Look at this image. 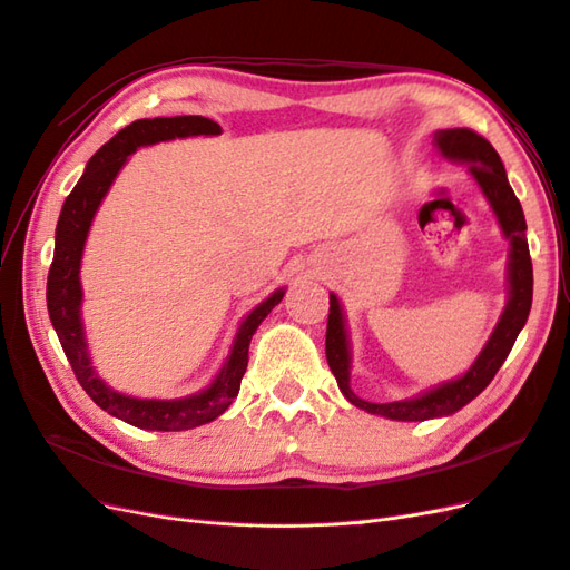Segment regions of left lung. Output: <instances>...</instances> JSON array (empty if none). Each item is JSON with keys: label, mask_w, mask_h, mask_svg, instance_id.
<instances>
[{"label": "left lung", "mask_w": 570, "mask_h": 570, "mask_svg": "<svg viewBox=\"0 0 570 570\" xmlns=\"http://www.w3.org/2000/svg\"><path fill=\"white\" fill-rule=\"evenodd\" d=\"M435 147L442 151V157L469 164L471 176L478 180L482 195L488 197L499 226H502V233L509 239V302L502 318H499L494 327V333L490 335L488 344L475 358V364L461 377L413 396V400L373 404L361 400V396H356L350 387L352 354L347 327H344L340 299L331 295V314H327L325 331V356L327 366H331L340 385V392L347 396L354 406L392 421H428L450 416V413L475 400V396L492 383L497 371L502 368L515 337H519L521 327L528 321L532 304V262L525 237V216L521 209V202L515 199L513 189L507 180V170L502 159H499V154L485 137L471 128L438 130Z\"/></svg>", "instance_id": "obj_1"}]
</instances>
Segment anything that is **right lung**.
<instances>
[{
  "instance_id": "right-lung-1",
  "label": "right lung",
  "mask_w": 570,
  "mask_h": 570,
  "mask_svg": "<svg viewBox=\"0 0 570 570\" xmlns=\"http://www.w3.org/2000/svg\"><path fill=\"white\" fill-rule=\"evenodd\" d=\"M193 135H220V126L204 116H170V118H142L116 132L111 140L101 147L88 161L82 178L73 187V193L66 197L63 209L57 223V245L55 258H51L47 275V312L51 325L59 335L66 358L71 361V368L78 377L82 390L92 396V402L105 409L111 416L126 421L142 430H189L218 419L226 411L239 392V383L247 371L249 361V342L275 304H281L285 289H275L268 299H264L252 314L237 327L230 354L223 364L214 383L197 392L183 396V400H137L114 392L101 377L95 373L88 354V342L80 321V258L88 239L92 218L99 209L101 199L109 193L118 170L124 168L130 154L137 147L157 145L164 140Z\"/></svg>"
}]
</instances>
